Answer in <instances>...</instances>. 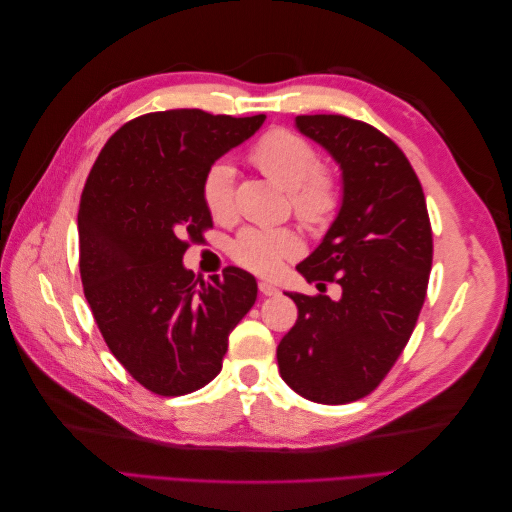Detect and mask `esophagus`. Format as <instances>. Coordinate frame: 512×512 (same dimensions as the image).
Wrapping results in <instances>:
<instances>
[{"label": "esophagus", "instance_id": "obj_1", "mask_svg": "<svg viewBox=\"0 0 512 512\" xmlns=\"http://www.w3.org/2000/svg\"><path fill=\"white\" fill-rule=\"evenodd\" d=\"M258 290H260L262 297H275V294L280 292V288H277V286L271 284V282H265V280L258 282Z\"/></svg>", "mask_w": 512, "mask_h": 512}]
</instances>
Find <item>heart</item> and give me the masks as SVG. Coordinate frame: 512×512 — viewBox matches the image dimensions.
Returning <instances> with one entry per match:
<instances>
[{
  "label": "heart",
  "mask_w": 512,
  "mask_h": 512,
  "mask_svg": "<svg viewBox=\"0 0 512 512\" xmlns=\"http://www.w3.org/2000/svg\"><path fill=\"white\" fill-rule=\"evenodd\" d=\"M252 162L273 183L288 190L292 211L305 224L327 226L337 213L339 192L331 175L320 170L314 145L288 130H271L252 149ZM203 200L213 220L226 222L235 213V166L218 160L203 179ZM303 241L290 228H245L230 247L241 267L258 275L280 273L284 262L301 256Z\"/></svg>",
  "instance_id": "b5f03b06"
}]
</instances>
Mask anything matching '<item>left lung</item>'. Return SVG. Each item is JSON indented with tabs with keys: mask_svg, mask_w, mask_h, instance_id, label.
Wrapping results in <instances>:
<instances>
[{
	"mask_svg": "<svg viewBox=\"0 0 512 512\" xmlns=\"http://www.w3.org/2000/svg\"><path fill=\"white\" fill-rule=\"evenodd\" d=\"M297 130L342 170V205L320 245L297 265L342 297L284 292L297 324L277 346L294 393L339 406L369 395L406 348L425 301L433 239L425 194L389 136L344 115H299Z\"/></svg>",
	"mask_w": 512,
	"mask_h": 512,
	"instance_id": "1",
	"label": "left lung"
}]
</instances>
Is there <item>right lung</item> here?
<instances>
[{
    "label": "right lung",
    "mask_w": 512,
    "mask_h": 512,
    "mask_svg": "<svg viewBox=\"0 0 512 512\" xmlns=\"http://www.w3.org/2000/svg\"><path fill=\"white\" fill-rule=\"evenodd\" d=\"M265 115L177 108L121 126L91 168L79 207L85 299L115 359L151 393L177 397L220 374L228 335L258 284L239 267L194 280L188 239L213 226L209 166L247 141Z\"/></svg>",
    "instance_id": "obj_1"
}]
</instances>
